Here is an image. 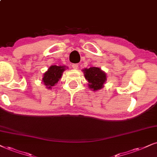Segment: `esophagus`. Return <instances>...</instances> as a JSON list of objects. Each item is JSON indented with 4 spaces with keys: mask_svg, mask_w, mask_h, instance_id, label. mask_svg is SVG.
<instances>
[{
    "mask_svg": "<svg viewBox=\"0 0 157 157\" xmlns=\"http://www.w3.org/2000/svg\"><path fill=\"white\" fill-rule=\"evenodd\" d=\"M72 68H73V69H78V67H79V64H73L72 65Z\"/></svg>",
    "mask_w": 157,
    "mask_h": 157,
    "instance_id": "obj_1",
    "label": "esophagus"
}]
</instances>
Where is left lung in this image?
I'll return each mask as SVG.
<instances>
[{
	"label": "left lung",
	"instance_id": "1",
	"mask_svg": "<svg viewBox=\"0 0 157 157\" xmlns=\"http://www.w3.org/2000/svg\"><path fill=\"white\" fill-rule=\"evenodd\" d=\"M84 74L85 79L89 82V87L96 91L103 88L106 80V74L98 67H90L85 69Z\"/></svg>",
	"mask_w": 157,
	"mask_h": 157
}]
</instances>
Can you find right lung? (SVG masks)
<instances>
[{
	"label": "right lung",
	"mask_w": 157,
	"mask_h": 157,
	"mask_svg": "<svg viewBox=\"0 0 157 157\" xmlns=\"http://www.w3.org/2000/svg\"><path fill=\"white\" fill-rule=\"evenodd\" d=\"M65 67L61 66H51L43 75V82L46 85V88L51 89L55 86L61 78L63 72L64 71Z\"/></svg>",
	"instance_id": "1"
}]
</instances>
